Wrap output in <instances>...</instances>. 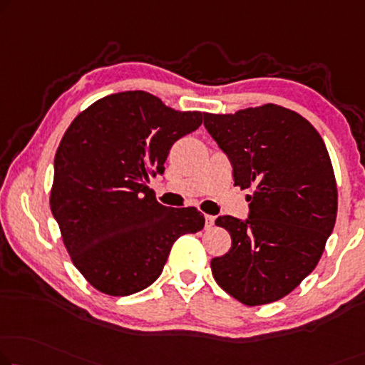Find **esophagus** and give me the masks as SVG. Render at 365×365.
Masks as SVG:
<instances>
[{
	"label": "esophagus",
	"mask_w": 365,
	"mask_h": 365,
	"mask_svg": "<svg viewBox=\"0 0 365 365\" xmlns=\"http://www.w3.org/2000/svg\"><path fill=\"white\" fill-rule=\"evenodd\" d=\"M213 225H215V216L205 215V227H206V230H210V227Z\"/></svg>",
	"instance_id": "1"
}]
</instances>
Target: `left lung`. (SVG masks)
I'll list each match as a JSON object with an SVG mask.
<instances>
[{
	"label": "left lung",
	"mask_w": 365,
	"mask_h": 365,
	"mask_svg": "<svg viewBox=\"0 0 365 365\" xmlns=\"http://www.w3.org/2000/svg\"><path fill=\"white\" fill-rule=\"evenodd\" d=\"M203 118L235 185L252 188L247 220L215 221L231 235L230 251L211 260L215 280L247 307L280 300L312 274L333 232L338 188L328 149L307 119L272 103Z\"/></svg>",
	"instance_id": "8db88e82"
}]
</instances>
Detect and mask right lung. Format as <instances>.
Instances as JSON below:
<instances>
[{"mask_svg":"<svg viewBox=\"0 0 365 365\" xmlns=\"http://www.w3.org/2000/svg\"><path fill=\"white\" fill-rule=\"evenodd\" d=\"M200 111H175L148 91L108 95L73 119L53 160L51 210L80 274L111 297L159 279L173 242L205 226L197 208H167L148 187Z\"/></svg>","mask_w":365,"mask_h":365,"instance_id":"add662e5","label":"right lung"}]
</instances>
